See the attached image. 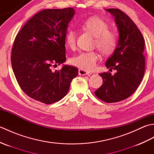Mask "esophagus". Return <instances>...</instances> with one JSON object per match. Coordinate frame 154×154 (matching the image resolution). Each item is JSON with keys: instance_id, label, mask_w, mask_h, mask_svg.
I'll return each instance as SVG.
<instances>
[{"instance_id": "obj_1", "label": "esophagus", "mask_w": 154, "mask_h": 154, "mask_svg": "<svg viewBox=\"0 0 154 154\" xmlns=\"http://www.w3.org/2000/svg\"><path fill=\"white\" fill-rule=\"evenodd\" d=\"M90 73L89 72H87L85 70L83 69H79V75H89Z\"/></svg>"}]
</instances>
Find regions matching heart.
I'll use <instances>...</instances> for the list:
<instances>
[{"instance_id":"1","label":"heart","mask_w":154,"mask_h":154,"mask_svg":"<svg viewBox=\"0 0 154 154\" xmlns=\"http://www.w3.org/2000/svg\"><path fill=\"white\" fill-rule=\"evenodd\" d=\"M83 28L95 37L94 46L104 55L112 54L118 46L119 38L115 32L109 30V24L99 17L93 16L82 23ZM77 34L74 29H69L65 34V42L69 47L73 48L76 43ZM99 55L95 51L81 52L71 58V63L85 71H91L96 67Z\"/></svg>"}]
</instances>
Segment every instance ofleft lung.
<instances>
[{
  "mask_svg": "<svg viewBox=\"0 0 154 154\" xmlns=\"http://www.w3.org/2000/svg\"><path fill=\"white\" fill-rule=\"evenodd\" d=\"M115 20L119 39L118 46L106 61L110 70L99 74L103 84L94 94L104 102L116 103L127 99L135 92L145 72V57L143 55L145 42L143 35L129 16L118 8H108Z\"/></svg>",
  "mask_w": 154,
  "mask_h": 154,
  "instance_id": "obj_1",
  "label": "left lung"
}]
</instances>
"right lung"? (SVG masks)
I'll use <instances>...</instances> for the list:
<instances>
[{
	"label": "right lung",
	"mask_w": 154,
	"mask_h": 154,
	"mask_svg": "<svg viewBox=\"0 0 154 154\" xmlns=\"http://www.w3.org/2000/svg\"><path fill=\"white\" fill-rule=\"evenodd\" d=\"M75 14L72 8L45 9L26 23L12 48L11 63L22 90L35 100L52 104L66 95L78 69L64 65L65 34Z\"/></svg>",
	"instance_id": "1"
}]
</instances>
